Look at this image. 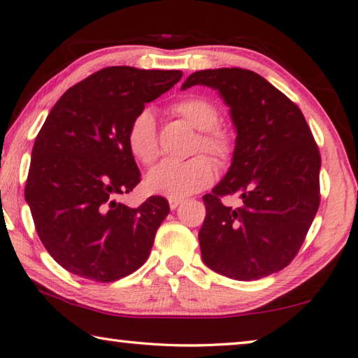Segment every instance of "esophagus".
I'll list each match as a JSON object with an SVG mask.
<instances>
[{
    "mask_svg": "<svg viewBox=\"0 0 358 358\" xmlns=\"http://www.w3.org/2000/svg\"><path fill=\"white\" fill-rule=\"evenodd\" d=\"M181 202H183V201H181V199H169V205H171L172 210L177 208Z\"/></svg>",
    "mask_w": 358,
    "mask_h": 358,
    "instance_id": "34e87169",
    "label": "esophagus"
}]
</instances>
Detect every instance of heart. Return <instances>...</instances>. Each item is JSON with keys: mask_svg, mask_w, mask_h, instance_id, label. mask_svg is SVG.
Wrapping results in <instances>:
<instances>
[{"mask_svg": "<svg viewBox=\"0 0 358 358\" xmlns=\"http://www.w3.org/2000/svg\"><path fill=\"white\" fill-rule=\"evenodd\" d=\"M172 112L199 131L194 153L210 155L220 164H227L235 151L232 131L220 121V108L203 96H187L175 102ZM128 147L132 156L151 166L161 155L156 120L150 110L138 112L128 128ZM215 180V166L207 156L199 155L187 161H164L145 178V186L153 194L169 199H183L208 187Z\"/></svg>", "mask_w": 358, "mask_h": 358, "instance_id": "obj_1", "label": "heart"}]
</instances>
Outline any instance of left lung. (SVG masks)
<instances>
[{
  "mask_svg": "<svg viewBox=\"0 0 358 358\" xmlns=\"http://www.w3.org/2000/svg\"><path fill=\"white\" fill-rule=\"evenodd\" d=\"M220 92L237 129L232 166L211 194L199 243L203 262L240 281L260 280L292 262L320 203V153L299 106L248 69L197 71L183 90ZM237 193L238 209L224 195Z\"/></svg>",
  "mask_w": 358,
  "mask_h": 358,
  "instance_id": "left-lung-1",
  "label": "left lung"
}]
</instances>
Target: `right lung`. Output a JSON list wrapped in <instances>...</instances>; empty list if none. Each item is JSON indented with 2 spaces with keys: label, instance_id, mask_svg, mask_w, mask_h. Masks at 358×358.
I'll return each mask as SVG.
<instances>
[{
  "label": "right lung",
  "instance_id": "obj_1",
  "mask_svg": "<svg viewBox=\"0 0 358 358\" xmlns=\"http://www.w3.org/2000/svg\"><path fill=\"white\" fill-rule=\"evenodd\" d=\"M181 71L110 66L71 87L36 137L25 199L36 232L57 262L85 280L112 282L145 264L171 211L151 196L138 208L117 202L141 183L128 128Z\"/></svg>",
  "mask_w": 358,
  "mask_h": 358
}]
</instances>
